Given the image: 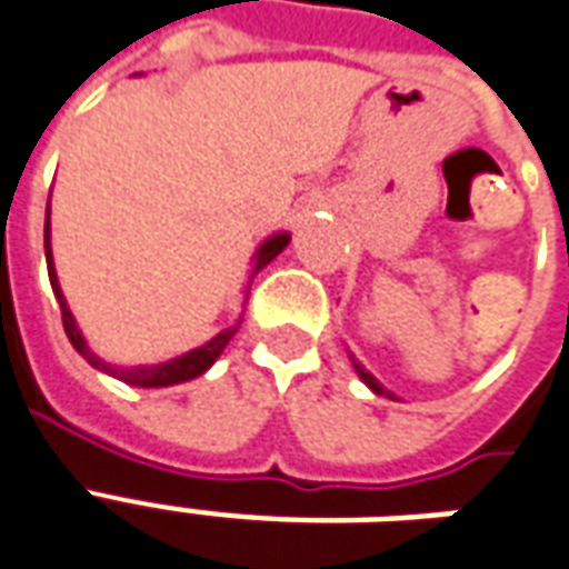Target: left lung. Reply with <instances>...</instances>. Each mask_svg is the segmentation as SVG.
Returning <instances> with one entry per match:
<instances>
[{"mask_svg":"<svg viewBox=\"0 0 569 569\" xmlns=\"http://www.w3.org/2000/svg\"><path fill=\"white\" fill-rule=\"evenodd\" d=\"M349 358H352V368H356V373H358V377H361V382L368 386L370 392H373V395H386V398H392V401H395V395L389 392V389H386V386H382V382L377 380V377H373L370 370H365V365H358L356 356H349Z\"/></svg>","mask_w":569,"mask_h":569,"instance_id":"1","label":"left lung"}]
</instances>
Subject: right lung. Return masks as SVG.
Instances as JSON below:
<instances>
[{
    "label": "right lung",
    "mask_w": 569,
    "mask_h": 569,
    "mask_svg": "<svg viewBox=\"0 0 569 569\" xmlns=\"http://www.w3.org/2000/svg\"><path fill=\"white\" fill-rule=\"evenodd\" d=\"M51 211V208H48ZM48 211H46V263H48V278H51V291L58 297L60 303V318H63V330H67V337H70L72 349L79 352V356L91 365V368L103 370V373H110L116 380L128 382V386H137V389H164V386H177V382H187L201 377L204 370L211 368L213 361L220 358V352L227 349L229 340L236 337V330L239 325H232V328L220 330L217 337H211L208 342H201L196 349H189L183 356L168 358V361H159V365H137V368H122V365H110V361H103L98 352H91V346L82 337V330L76 325V318H72L70 306H67V297L60 291V281H58V269H54V253H51V223H48ZM288 241H291V232H272L269 239L260 241V248L253 251L251 260V278L276 260L278 253L288 248Z\"/></svg>",
    "instance_id": "1"
}]
</instances>
